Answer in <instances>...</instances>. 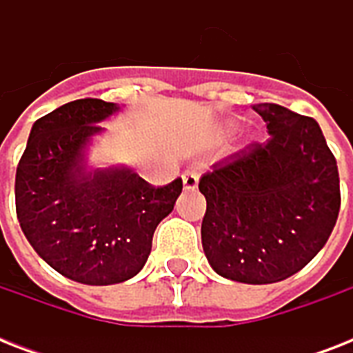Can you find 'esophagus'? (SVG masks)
<instances>
[{
	"label": "esophagus",
	"mask_w": 353,
	"mask_h": 353,
	"mask_svg": "<svg viewBox=\"0 0 353 353\" xmlns=\"http://www.w3.org/2000/svg\"><path fill=\"white\" fill-rule=\"evenodd\" d=\"M198 172L187 170L183 174V187H185V190H196V188H198Z\"/></svg>",
	"instance_id": "1"
}]
</instances>
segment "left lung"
Wrapping results in <instances>:
<instances>
[{"mask_svg": "<svg viewBox=\"0 0 353 353\" xmlns=\"http://www.w3.org/2000/svg\"><path fill=\"white\" fill-rule=\"evenodd\" d=\"M252 110L271 137L199 179L201 243L210 268L243 284L285 280L328 241L341 209L339 172L321 126L279 104Z\"/></svg>", "mask_w": 353, "mask_h": 353, "instance_id": "1", "label": "left lung"}]
</instances>
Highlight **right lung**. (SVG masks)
Instances as JSON below:
<instances>
[{"mask_svg":"<svg viewBox=\"0 0 353 353\" xmlns=\"http://www.w3.org/2000/svg\"><path fill=\"white\" fill-rule=\"evenodd\" d=\"M119 112L80 99L32 124L16 170V214L25 238L63 276L119 284L144 268L152 238L183 190L181 177L154 187L122 166L85 168V148Z\"/></svg>","mask_w":353,"mask_h":353,"instance_id":"1","label":"right lung"}]
</instances>
